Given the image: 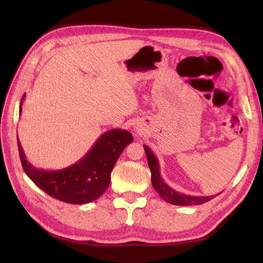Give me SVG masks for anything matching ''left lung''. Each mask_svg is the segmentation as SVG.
<instances>
[{
  "instance_id": "1",
  "label": "left lung",
  "mask_w": 263,
  "mask_h": 263,
  "mask_svg": "<svg viewBox=\"0 0 263 263\" xmlns=\"http://www.w3.org/2000/svg\"><path fill=\"white\" fill-rule=\"evenodd\" d=\"M143 148L147 155L149 168L152 171L153 186L160 197L165 201H167V202L175 205H195V204H202L206 202V201H209L214 198V195H210V197H192V195H186L181 192H177L174 189H172L171 186L167 185L160 176L158 159L156 158L154 153L150 150L149 147L146 146V144H144Z\"/></svg>"
}]
</instances>
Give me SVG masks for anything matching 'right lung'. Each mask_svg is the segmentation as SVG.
<instances>
[{
    "mask_svg": "<svg viewBox=\"0 0 263 263\" xmlns=\"http://www.w3.org/2000/svg\"><path fill=\"white\" fill-rule=\"evenodd\" d=\"M21 98L19 113L22 110ZM133 137L128 131L114 128L103 133L85 157L66 168L37 170L26 159L18 139L21 165L28 177L51 197L71 204H85L98 199L110 183V173L120 155Z\"/></svg>",
    "mask_w": 263,
    "mask_h": 263,
    "instance_id": "1",
    "label": "right lung"
}]
</instances>
